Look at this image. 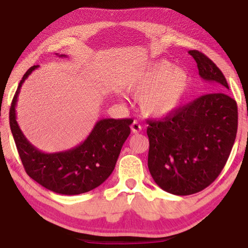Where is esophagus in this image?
Returning <instances> with one entry per match:
<instances>
[{
	"mask_svg": "<svg viewBox=\"0 0 248 248\" xmlns=\"http://www.w3.org/2000/svg\"><path fill=\"white\" fill-rule=\"evenodd\" d=\"M131 130H132L133 133H139L142 130V125L139 123H138V121L134 120L132 124H131Z\"/></svg>",
	"mask_w": 248,
	"mask_h": 248,
	"instance_id": "esophagus-1",
	"label": "esophagus"
}]
</instances>
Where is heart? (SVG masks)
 Masks as SVG:
<instances>
[{
	"label": "heart",
	"instance_id": "heart-1",
	"mask_svg": "<svg viewBox=\"0 0 248 248\" xmlns=\"http://www.w3.org/2000/svg\"><path fill=\"white\" fill-rule=\"evenodd\" d=\"M189 89V77L186 70L166 60L146 64L130 75L125 91L139 97L143 114L162 118L174 112L182 104Z\"/></svg>",
	"mask_w": 248,
	"mask_h": 248
}]
</instances>
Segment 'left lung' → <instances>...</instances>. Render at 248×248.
<instances>
[{"mask_svg":"<svg viewBox=\"0 0 248 248\" xmlns=\"http://www.w3.org/2000/svg\"><path fill=\"white\" fill-rule=\"evenodd\" d=\"M200 78L213 83L210 93L176 109L163 120H148V166L163 190L177 196L199 192L215 182L230 156L237 132L236 102L225 93L221 70L197 50Z\"/></svg>","mask_w":248,"mask_h":248,"instance_id":"8db88e82","label":"left lung"}]
</instances>
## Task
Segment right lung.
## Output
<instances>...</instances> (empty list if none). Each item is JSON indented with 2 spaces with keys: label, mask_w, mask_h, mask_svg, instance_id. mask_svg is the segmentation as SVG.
Returning <instances> with one entry per match:
<instances>
[{
  "label": "right lung",
  "mask_w": 248,
  "mask_h": 248,
  "mask_svg": "<svg viewBox=\"0 0 248 248\" xmlns=\"http://www.w3.org/2000/svg\"><path fill=\"white\" fill-rule=\"evenodd\" d=\"M57 56L66 57L64 54ZM38 66H31L24 74L10 109L11 131L25 170L29 177L57 194L72 196L93 190L114 170L133 120L100 119L89 137L75 148L56 153L38 150L26 139L16 121V104L20 87Z\"/></svg>",
  "instance_id": "right-lung-1"
}]
</instances>
